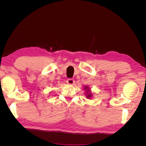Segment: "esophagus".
<instances>
[{"instance_id":"obj_1","label":"esophagus","mask_w":146,"mask_h":146,"mask_svg":"<svg viewBox=\"0 0 146 146\" xmlns=\"http://www.w3.org/2000/svg\"><path fill=\"white\" fill-rule=\"evenodd\" d=\"M74 80H73V79H68V80H67V83L69 84V85H72L74 83Z\"/></svg>"}]
</instances>
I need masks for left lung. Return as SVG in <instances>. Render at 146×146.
<instances>
[{
  "instance_id": "obj_1",
  "label": "left lung",
  "mask_w": 146,
  "mask_h": 146,
  "mask_svg": "<svg viewBox=\"0 0 146 146\" xmlns=\"http://www.w3.org/2000/svg\"><path fill=\"white\" fill-rule=\"evenodd\" d=\"M84 89H85V90L86 91V92H85V94H86V97L87 99H91L92 96V94L91 93V90L90 88H89V86H85L84 87Z\"/></svg>"
}]
</instances>
